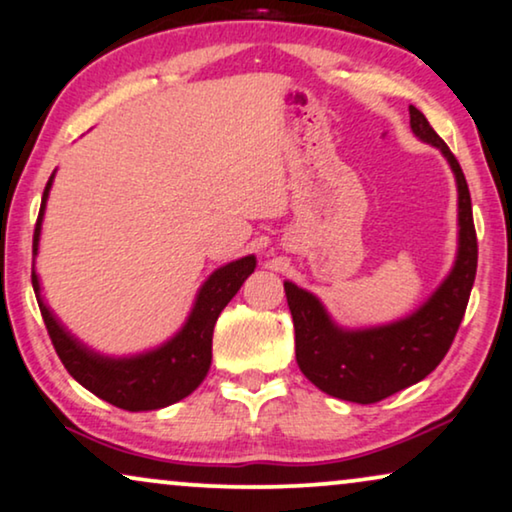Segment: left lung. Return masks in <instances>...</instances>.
<instances>
[{"instance_id":"obj_1","label":"left lung","mask_w":512,"mask_h":512,"mask_svg":"<svg viewBox=\"0 0 512 512\" xmlns=\"http://www.w3.org/2000/svg\"><path fill=\"white\" fill-rule=\"evenodd\" d=\"M410 126L421 140L447 156L459 185V257L440 290L400 323L344 332L332 325L316 297L285 283L299 370L320 391L360 405L379 403L417 384L440 365L459 332L478 271V234L466 175L452 149L414 105H410Z\"/></svg>"}]
</instances>
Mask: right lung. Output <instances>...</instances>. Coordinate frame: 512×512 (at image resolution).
Masks as SVG:
<instances>
[{"label": "right lung", "mask_w": 512, "mask_h": 512, "mask_svg": "<svg viewBox=\"0 0 512 512\" xmlns=\"http://www.w3.org/2000/svg\"><path fill=\"white\" fill-rule=\"evenodd\" d=\"M53 180V175H51ZM51 180L46 182L42 208H39L37 224H34L32 236V255H37L39 227H42L44 203L49 196ZM255 271V257H243V260L231 262L227 267L217 269L208 278L196 299V306L189 316L187 325L173 342L156 349L147 356L128 358V360H109L100 358L84 349L77 339H72L56 323L51 311L39 297V281L32 267V288L37 292V304L42 311L44 325L56 349L58 358L63 360L65 370L79 381L81 386L107 400L114 407L128 412L159 410V407L173 405L177 400L187 398L196 386L206 379L210 358H213V330L217 318L231 297L241 290L245 278Z\"/></svg>", "instance_id": "1"}]
</instances>
